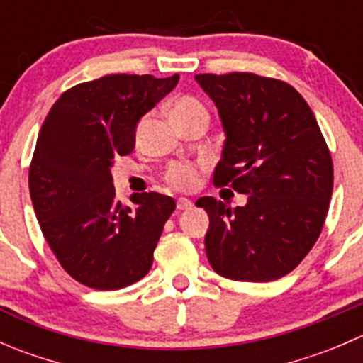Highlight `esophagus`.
Listing matches in <instances>:
<instances>
[{
    "label": "esophagus",
    "mask_w": 363,
    "mask_h": 363,
    "mask_svg": "<svg viewBox=\"0 0 363 363\" xmlns=\"http://www.w3.org/2000/svg\"><path fill=\"white\" fill-rule=\"evenodd\" d=\"M193 207V202L189 199H184V196H181V199H177V208L179 211H188V208Z\"/></svg>",
    "instance_id": "obj_1"
}]
</instances>
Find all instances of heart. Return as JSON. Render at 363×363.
I'll return each mask as SVG.
<instances>
[{
  "label": "heart",
  "instance_id": "heart-1",
  "mask_svg": "<svg viewBox=\"0 0 363 363\" xmlns=\"http://www.w3.org/2000/svg\"><path fill=\"white\" fill-rule=\"evenodd\" d=\"M170 113L175 124H182L186 121L195 119V117H207V108L195 96H181L174 101ZM145 124H147V117H144L138 123V133L144 130ZM164 179H167V182L172 188L181 189V191H191V189L199 186L200 167L195 163H189V161H177V163H172L167 168Z\"/></svg>",
  "mask_w": 363,
  "mask_h": 363
}]
</instances>
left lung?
I'll return each instance as SVG.
<instances>
[{
	"instance_id": "obj_1",
	"label": "left lung",
	"mask_w": 363,
	"mask_h": 363,
	"mask_svg": "<svg viewBox=\"0 0 363 363\" xmlns=\"http://www.w3.org/2000/svg\"><path fill=\"white\" fill-rule=\"evenodd\" d=\"M225 128L216 186L247 195L244 207L202 196L208 263L219 276L267 283L286 276L313 250L334 188V164L318 121L283 80L233 72L200 73Z\"/></svg>"
}]
</instances>
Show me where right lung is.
Masks as SVG:
<instances>
[{
  "instance_id": "right-lung-1",
  "label": "right lung",
  "mask_w": 363,
  "mask_h": 363,
  "mask_svg": "<svg viewBox=\"0 0 363 363\" xmlns=\"http://www.w3.org/2000/svg\"><path fill=\"white\" fill-rule=\"evenodd\" d=\"M179 75L113 73L60 96L38 133L29 193L43 237L84 286L121 290L151 270L175 200L161 193L116 200L111 167L135 147L140 117L170 93Z\"/></svg>"
}]
</instances>
